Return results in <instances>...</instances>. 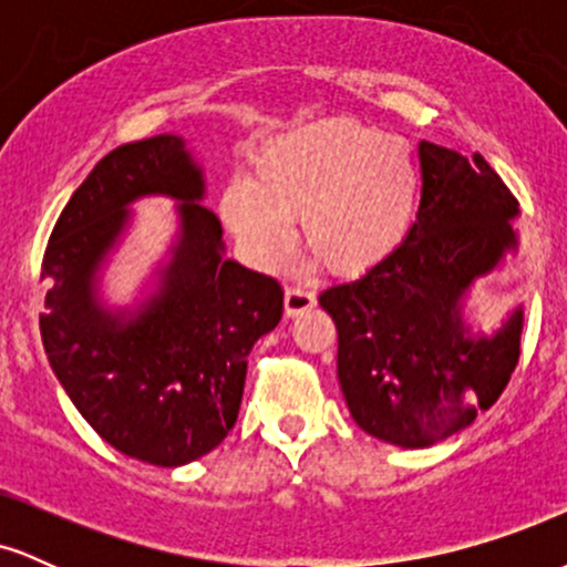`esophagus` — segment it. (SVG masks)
Returning a JSON list of instances; mask_svg holds the SVG:
<instances>
[{
    "label": "esophagus",
    "instance_id": "34e87169",
    "mask_svg": "<svg viewBox=\"0 0 567 567\" xmlns=\"http://www.w3.org/2000/svg\"><path fill=\"white\" fill-rule=\"evenodd\" d=\"M315 303V292L306 288H288V292H285V311H288L290 317L303 315V311H309Z\"/></svg>",
    "mask_w": 567,
    "mask_h": 567
}]
</instances>
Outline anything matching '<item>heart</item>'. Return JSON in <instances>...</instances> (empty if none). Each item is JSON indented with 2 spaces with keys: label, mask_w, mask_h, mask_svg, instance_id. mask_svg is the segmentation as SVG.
<instances>
[{
  "label": "heart",
  "mask_w": 567,
  "mask_h": 567,
  "mask_svg": "<svg viewBox=\"0 0 567 567\" xmlns=\"http://www.w3.org/2000/svg\"><path fill=\"white\" fill-rule=\"evenodd\" d=\"M419 165L402 141L357 122H322L264 148L250 181L224 197L229 229L256 261L275 264L303 237L338 271L383 261L419 205Z\"/></svg>",
  "instance_id": "b5f03b06"
}]
</instances>
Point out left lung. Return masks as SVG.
Segmentation results:
<instances>
[{"label": "left lung", "instance_id": "8db88e82", "mask_svg": "<svg viewBox=\"0 0 567 567\" xmlns=\"http://www.w3.org/2000/svg\"><path fill=\"white\" fill-rule=\"evenodd\" d=\"M421 205L408 237L320 306L338 330V381L357 426L400 447H429L498 400L519 360L523 309L493 338H472L461 301L517 247L514 194L487 162L419 143Z\"/></svg>", "mask_w": 567, "mask_h": 567}]
</instances>
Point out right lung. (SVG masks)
Returning a JSON list of instances; mask_svg holds the SVG:
<instances>
[{
	"label": "right lung",
	"instance_id": "1",
	"mask_svg": "<svg viewBox=\"0 0 567 567\" xmlns=\"http://www.w3.org/2000/svg\"><path fill=\"white\" fill-rule=\"evenodd\" d=\"M143 193L182 199V239L158 296L122 323L96 306L94 275ZM202 194L178 135L116 146L71 194L42 258L39 330L58 381L109 445L154 466H184L224 442L247 354L285 309L275 277L224 258V229Z\"/></svg>",
	"mask_w": 567,
	"mask_h": 567
}]
</instances>
